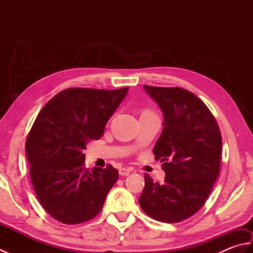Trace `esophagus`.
<instances>
[{
  "label": "esophagus",
  "instance_id": "esophagus-1",
  "mask_svg": "<svg viewBox=\"0 0 253 253\" xmlns=\"http://www.w3.org/2000/svg\"><path fill=\"white\" fill-rule=\"evenodd\" d=\"M130 171H131V169L129 168H121L120 170H118V173H120L121 176H128Z\"/></svg>",
  "mask_w": 253,
  "mask_h": 253
}]
</instances>
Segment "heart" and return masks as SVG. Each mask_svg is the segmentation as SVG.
Wrapping results in <instances>:
<instances>
[{
  "instance_id": "b5f03b06",
  "label": "heart",
  "mask_w": 253,
  "mask_h": 253,
  "mask_svg": "<svg viewBox=\"0 0 253 253\" xmlns=\"http://www.w3.org/2000/svg\"><path fill=\"white\" fill-rule=\"evenodd\" d=\"M144 113H150V112H144Z\"/></svg>"
}]
</instances>
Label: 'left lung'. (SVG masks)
Returning <instances> with one entry per match:
<instances>
[{
	"label": "left lung",
	"mask_w": 253,
	"mask_h": 253,
	"mask_svg": "<svg viewBox=\"0 0 253 253\" xmlns=\"http://www.w3.org/2000/svg\"><path fill=\"white\" fill-rule=\"evenodd\" d=\"M163 112V131L155 143V160L163 162V184L144 174L139 203L157 221L178 223L206 202L221 168L222 136L208 106L182 88L143 85Z\"/></svg>",
	"instance_id": "8db88e82"
}]
</instances>
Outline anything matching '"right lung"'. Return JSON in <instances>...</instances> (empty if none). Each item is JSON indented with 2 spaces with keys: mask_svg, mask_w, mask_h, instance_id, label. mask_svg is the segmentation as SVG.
Returning <instances> with one entry per match:
<instances>
[{
  "mask_svg": "<svg viewBox=\"0 0 253 253\" xmlns=\"http://www.w3.org/2000/svg\"><path fill=\"white\" fill-rule=\"evenodd\" d=\"M127 92L69 88L38 114L26 141L30 178L42 208L58 222L84 223L101 212L118 171L110 164L85 169L84 150L102 137Z\"/></svg>",
  "mask_w": 253,
  "mask_h": 253,
  "instance_id": "obj_1",
  "label": "right lung"
}]
</instances>
